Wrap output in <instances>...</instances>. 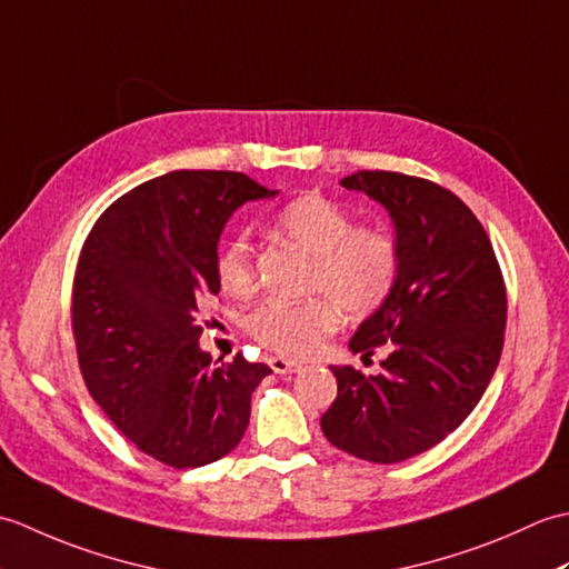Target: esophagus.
Here are the masks:
<instances>
[{
  "label": "esophagus",
  "mask_w": 569,
  "mask_h": 569,
  "mask_svg": "<svg viewBox=\"0 0 569 569\" xmlns=\"http://www.w3.org/2000/svg\"><path fill=\"white\" fill-rule=\"evenodd\" d=\"M269 367H271L276 373H296V371L303 369V365H300V361L283 359V357H269Z\"/></svg>",
  "instance_id": "obj_1"
}]
</instances>
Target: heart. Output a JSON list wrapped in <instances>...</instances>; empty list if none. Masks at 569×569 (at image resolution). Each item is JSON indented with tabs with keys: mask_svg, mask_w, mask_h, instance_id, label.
<instances>
[{
	"mask_svg": "<svg viewBox=\"0 0 569 569\" xmlns=\"http://www.w3.org/2000/svg\"><path fill=\"white\" fill-rule=\"evenodd\" d=\"M273 227L312 253L303 303L263 300L244 330L283 357H310L340 325L371 318L389 303L401 276V247L381 224H357L355 214L325 196H300L273 214ZM214 278L227 296L247 298L257 286V259L247 234L227 237L214 253Z\"/></svg>",
	"mask_w": 569,
	"mask_h": 569,
	"instance_id": "obj_1",
	"label": "heart"
}]
</instances>
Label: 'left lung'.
<instances>
[{
	"instance_id": "obj_1",
	"label": "left lung",
	"mask_w": 569,
	"mask_h": 569,
	"mask_svg": "<svg viewBox=\"0 0 569 569\" xmlns=\"http://www.w3.org/2000/svg\"><path fill=\"white\" fill-rule=\"evenodd\" d=\"M342 186L389 210L401 276L349 342L365 359L386 352L381 373L332 367L337 398L320 428L340 450L393 465L442 442L485 396L503 349V273L487 229L447 188L393 171H357Z\"/></svg>"
}]
</instances>
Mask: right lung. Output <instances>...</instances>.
<instances>
[{
  "label": "right lung",
  "mask_w": 569,
  "mask_h": 569,
  "mask_svg": "<svg viewBox=\"0 0 569 569\" xmlns=\"http://www.w3.org/2000/svg\"><path fill=\"white\" fill-rule=\"evenodd\" d=\"M276 196L237 171H173L117 198L84 239L72 278V337L84 386L143 455L173 469L232 452L266 365L200 349L220 293L214 253L239 204Z\"/></svg>",
  "instance_id": "1"
}]
</instances>
